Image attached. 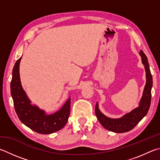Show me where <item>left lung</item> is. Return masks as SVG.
Returning a JSON list of instances; mask_svg holds the SVG:
<instances>
[{"mask_svg": "<svg viewBox=\"0 0 160 160\" xmlns=\"http://www.w3.org/2000/svg\"><path fill=\"white\" fill-rule=\"evenodd\" d=\"M139 54L141 57L142 63L146 70V83L143 95L137 108L127 113L120 118H110L103 115L98 108V102L96 103L95 112L97 119L104 128L115 133H124L132 130L148 112L151 103V89L152 88V76L151 75L148 58L143 52L141 50Z\"/></svg>", "mask_w": 160, "mask_h": 160, "instance_id": "8db88e82", "label": "left lung"}]
</instances>
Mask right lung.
<instances>
[{"label":"right lung","instance_id":"obj_1","mask_svg":"<svg viewBox=\"0 0 160 160\" xmlns=\"http://www.w3.org/2000/svg\"><path fill=\"white\" fill-rule=\"evenodd\" d=\"M17 61L12 69L10 92L14 109L22 122L34 132L41 134H50L62 129L66 125L70 115L71 97L58 111L48 115L44 110L33 105L23 89L19 75V63Z\"/></svg>","mask_w":160,"mask_h":160}]
</instances>
